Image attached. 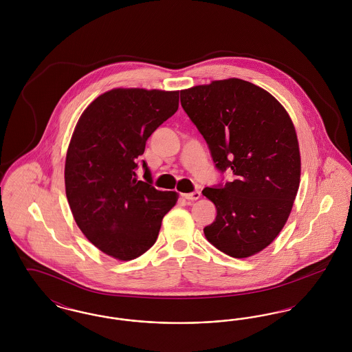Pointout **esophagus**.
<instances>
[{
  "label": "esophagus",
  "mask_w": 352,
  "mask_h": 352,
  "mask_svg": "<svg viewBox=\"0 0 352 352\" xmlns=\"http://www.w3.org/2000/svg\"><path fill=\"white\" fill-rule=\"evenodd\" d=\"M182 197H184V199H187V201H197V199L201 198V192L199 191L186 192V194H182Z\"/></svg>",
  "instance_id": "1"
}]
</instances>
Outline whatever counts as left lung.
Returning <instances> with one entry per match:
<instances>
[{
    "label": "left lung",
    "mask_w": 352,
    "mask_h": 352,
    "mask_svg": "<svg viewBox=\"0 0 352 352\" xmlns=\"http://www.w3.org/2000/svg\"><path fill=\"white\" fill-rule=\"evenodd\" d=\"M181 104L215 168L234 175L201 191L217 207L203 230L207 240L236 258L263 251L283 230L300 187L298 140L287 112L265 89L234 78L184 89Z\"/></svg>",
    "instance_id": "8db88e82"
}]
</instances>
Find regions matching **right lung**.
I'll list each match as a JSON object with an SVG mask.
<instances>
[{
	"instance_id": "add662e5",
	"label": "right lung",
	"mask_w": 352,
	"mask_h": 352,
	"mask_svg": "<svg viewBox=\"0 0 352 352\" xmlns=\"http://www.w3.org/2000/svg\"><path fill=\"white\" fill-rule=\"evenodd\" d=\"M179 91L118 88L92 101L68 146L65 184L78 227L101 252L133 260L155 243L177 192L153 186L145 161L135 171L151 133L171 118Z\"/></svg>"
}]
</instances>
